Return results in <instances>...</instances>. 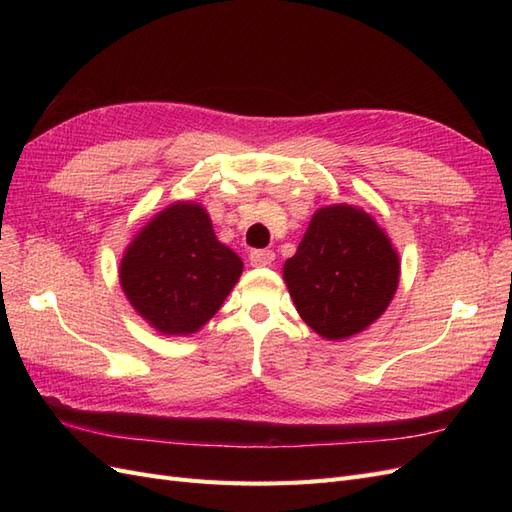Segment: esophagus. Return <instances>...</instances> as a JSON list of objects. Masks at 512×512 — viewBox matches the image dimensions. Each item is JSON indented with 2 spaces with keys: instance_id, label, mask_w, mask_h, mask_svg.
Instances as JSON below:
<instances>
[{
  "instance_id": "1",
  "label": "esophagus",
  "mask_w": 512,
  "mask_h": 512,
  "mask_svg": "<svg viewBox=\"0 0 512 512\" xmlns=\"http://www.w3.org/2000/svg\"><path fill=\"white\" fill-rule=\"evenodd\" d=\"M247 258H250L252 267H269L275 260V252L273 250H252Z\"/></svg>"
}]
</instances>
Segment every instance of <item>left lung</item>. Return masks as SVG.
Masks as SVG:
<instances>
[{
  "label": "left lung",
  "mask_w": 512,
  "mask_h": 512,
  "mask_svg": "<svg viewBox=\"0 0 512 512\" xmlns=\"http://www.w3.org/2000/svg\"><path fill=\"white\" fill-rule=\"evenodd\" d=\"M284 280L309 327L327 339H346L389 307L399 258L365 211L324 207L314 213L297 254L286 260Z\"/></svg>",
  "instance_id": "obj_1"
}]
</instances>
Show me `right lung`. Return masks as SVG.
Instances as JSON below:
<instances>
[{
    "label": "right lung",
    "instance_id": "obj_1",
    "mask_svg": "<svg viewBox=\"0 0 512 512\" xmlns=\"http://www.w3.org/2000/svg\"><path fill=\"white\" fill-rule=\"evenodd\" d=\"M241 271V258L215 239L207 211L177 203L138 232L121 260L119 280L153 329L188 335L215 316Z\"/></svg>",
    "mask_w": 512,
    "mask_h": 512
}]
</instances>
